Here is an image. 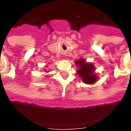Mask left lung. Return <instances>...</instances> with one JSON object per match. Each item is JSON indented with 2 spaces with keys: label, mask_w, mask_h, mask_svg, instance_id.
Listing matches in <instances>:
<instances>
[{
  "label": "left lung",
  "mask_w": 131,
  "mask_h": 131,
  "mask_svg": "<svg viewBox=\"0 0 131 131\" xmlns=\"http://www.w3.org/2000/svg\"><path fill=\"white\" fill-rule=\"evenodd\" d=\"M76 64L79 67L77 74L79 75L82 81L87 84H93L97 80V74L94 73L95 67L93 64L85 62L84 59H81L75 62Z\"/></svg>",
  "instance_id": "1"
}]
</instances>
